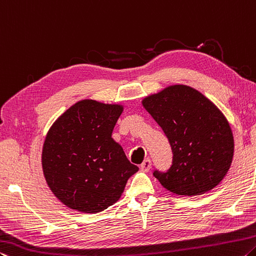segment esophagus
Segmentation results:
<instances>
[{
	"instance_id": "1",
	"label": "esophagus",
	"mask_w": 256,
	"mask_h": 256,
	"mask_svg": "<svg viewBox=\"0 0 256 256\" xmlns=\"http://www.w3.org/2000/svg\"><path fill=\"white\" fill-rule=\"evenodd\" d=\"M150 166H152V161H150V158H145L143 163L140 164V169L143 171H148L150 169Z\"/></svg>"
}]
</instances>
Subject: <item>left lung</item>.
I'll list each match as a JSON object with an SVG mask.
<instances>
[{"label":"left lung","instance_id":"1","mask_svg":"<svg viewBox=\"0 0 256 256\" xmlns=\"http://www.w3.org/2000/svg\"><path fill=\"white\" fill-rule=\"evenodd\" d=\"M143 106L164 132L172 150L169 169L154 170V177L177 195H200L214 188L234 156L232 129L219 108L185 85L150 95Z\"/></svg>","mask_w":256,"mask_h":256}]
</instances>
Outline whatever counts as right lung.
I'll return each instance as SVG.
<instances>
[{
    "mask_svg": "<svg viewBox=\"0 0 256 256\" xmlns=\"http://www.w3.org/2000/svg\"><path fill=\"white\" fill-rule=\"evenodd\" d=\"M122 106L84 100L58 118L45 138L42 166L53 194L66 206L98 213L120 198L138 166L112 132Z\"/></svg>",
    "mask_w": 256,
    "mask_h": 256,
    "instance_id": "obj_1",
    "label": "right lung"
}]
</instances>
